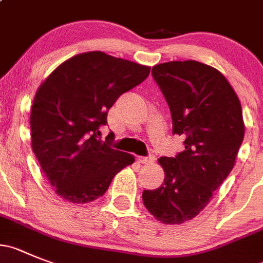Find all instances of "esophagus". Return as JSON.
I'll return each mask as SVG.
<instances>
[{
    "label": "esophagus",
    "mask_w": 263,
    "mask_h": 263,
    "mask_svg": "<svg viewBox=\"0 0 263 263\" xmlns=\"http://www.w3.org/2000/svg\"><path fill=\"white\" fill-rule=\"evenodd\" d=\"M137 161H139V163H143V165H152V163H154V161H156V157H139Z\"/></svg>",
    "instance_id": "1"
}]
</instances>
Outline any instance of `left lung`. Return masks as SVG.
Listing matches in <instances>:
<instances>
[{
	"instance_id": "left-lung-1",
	"label": "left lung",
	"mask_w": 263,
	"mask_h": 263,
	"mask_svg": "<svg viewBox=\"0 0 263 263\" xmlns=\"http://www.w3.org/2000/svg\"><path fill=\"white\" fill-rule=\"evenodd\" d=\"M173 118V134L183 136L175 158L161 157L165 180L144 191L148 212L165 224L192 219L210 202L234 168L245 124L240 100L220 71L197 61H173L152 68Z\"/></svg>"
}]
</instances>
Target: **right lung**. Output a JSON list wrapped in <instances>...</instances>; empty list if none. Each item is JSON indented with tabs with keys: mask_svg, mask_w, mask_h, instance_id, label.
I'll list each match as a JSON object with an SVG mask.
<instances>
[{
	"mask_svg": "<svg viewBox=\"0 0 263 263\" xmlns=\"http://www.w3.org/2000/svg\"><path fill=\"white\" fill-rule=\"evenodd\" d=\"M149 66L104 51L76 54L41 83L31 107V140L44 174L63 200L101 197L132 154L97 139L118 97L148 78ZM107 139H114L110 134Z\"/></svg>",
	"mask_w": 263,
	"mask_h": 263,
	"instance_id": "1",
	"label": "right lung"
}]
</instances>
